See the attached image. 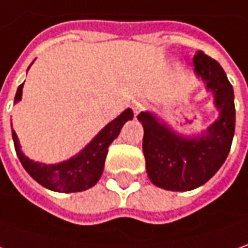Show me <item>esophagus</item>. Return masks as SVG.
<instances>
[{"instance_id": "34e87169", "label": "esophagus", "mask_w": 248, "mask_h": 248, "mask_svg": "<svg viewBox=\"0 0 248 248\" xmlns=\"http://www.w3.org/2000/svg\"><path fill=\"white\" fill-rule=\"evenodd\" d=\"M147 108V103L145 101H135L133 103V111L135 113H140L141 111H144Z\"/></svg>"}]
</instances>
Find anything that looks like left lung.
Masks as SVG:
<instances>
[{
  "mask_svg": "<svg viewBox=\"0 0 248 248\" xmlns=\"http://www.w3.org/2000/svg\"><path fill=\"white\" fill-rule=\"evenodd\" d=\"M193 63L221 111L207 135L186 139L159 124L151 113L137 116L144 127L143 153L148 178L155 186L170 191H188L207 183L223 165L234 135L233 87L222 66L202 51L194 55Z\"/></svg>",
  "mask_w": 248,
  "mask_h": 248,
  "instance_id": "8db88e82",
  "label": "left lung"
}]
</instances>
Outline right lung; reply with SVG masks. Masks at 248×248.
<instances>
[{
	"mask_svg": "<svg viewBox=\"0 0 248 248\" xmlns=\"http://www.w3.org/2000/svg\"><path fill=\"white\" fill-rule=\"evenodd\" d=\"M23 84L17 87L15 103L22 98ZM133 118L132 109H126L115 121L108 124L103 130L92 140V143L81 150L76 156L57 165H46L33 162L23 155L17 141L16 133L12 130V139L16 150L17 158L26 172L41 186L62 193H76L93 187L103 173L108 147L118 137L124 122Z\"/></svg>",
	"mask_w": 248,
	"mask_h": 248,
	"instance_id": "obj_1",
	"label": "right lung"
}]
</instances>
